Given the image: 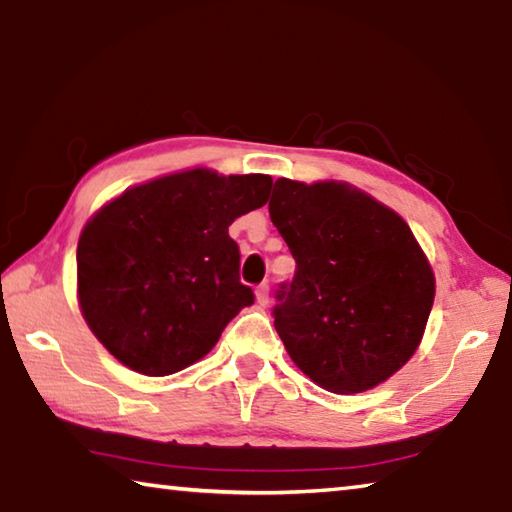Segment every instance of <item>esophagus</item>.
I'll return each mask as SVG.
<instances>
[{"instance_id":"34e87169","label":"esophagus","mask_w":512,"mask_h":512,"mask_svg":"<svg viewBox=\"0 0 512 512\" xmlns=\"http://www.w3.org/2000/svg\"><path fill=\"white\" fill-rule=\"evenodd\" d=\"M255 298H257L259 307L268 305V284H259V287L255 289Z\"/></svg>"}]
</instances>
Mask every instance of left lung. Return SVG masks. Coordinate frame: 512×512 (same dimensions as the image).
Wrapping results in <instances>:
<instances>
[{"mask_svg": "<svg viewBox=\"0 0 512 512\" xmlns=\"http://www.w3.org/2000/svg\"><path fill=\"white\" fill-rule=\"evenodd\" d=\"M268 212L296 259L273 309L291 361L339 395L393 377L418 350L436 296L406 221L336 180L277 178Z\"/></svg>", "mask_w": 512, "mask_h": 512, "instance_id": "left-lung-1", "label": "left lung"}]
</instances>
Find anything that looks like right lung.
I'll return each mask as SVG.
<instances>
[{"instance_id":"1","label":"right lung","mask_w":512,"mask_h":512,"mask_svg":"<svg viewBox=\"0 0 512 512\" xmlns=\"http://www.w3.org/2000/svg\"><path fill=\"white\" fill-rule=\"evenodd\" d=\"M264 173L189 169L126 189L85 223L76 248L79 307L112 357L164 377L203 359L253 305L228 228L268 201Z\"/></svg>"}]
</instances>
